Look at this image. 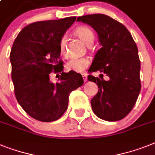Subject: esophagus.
<instances>
[{
    "instance_id": "1",
    "label": "esophagus",
    "mask_w": 155,
    "mask_h": 155,
    "mask_svg": "<svg viewBox=\"0 0 155 155\" xmlns=\"http://www.w3.org/2000/svg\"><path fill=\"white\" fill-rule=\"evenodd\" d=\"M82 78H83V80H84V81H87V75L86 74H82Z\"/></svg>"
}]
</instances>
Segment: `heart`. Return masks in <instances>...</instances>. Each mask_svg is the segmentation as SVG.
Masks as SVG:
<instances>
[{
	"label": "heart",
	"mask_w": 155,
	"mask_h": 155,
	"mask_svg": "<svg viewBox=\"0 0 155 155\" xmlns=\"http://www.w3.org/2000/svg\"><path fill=\"white\" fill-rule=\"evenodd\" d=\"M74 34L78 37L81 40H82L87 46H91L94 42L95 35L91 29L88 27H79L74 31ZM60 52L63 56L67 55L66 46V37H62L59 42ZM90 64V60L89 58H75L70 59L66 64V69L76 73L84 72Z\"/></svg>",
	"instance_id": "heart-1"
}]
</instances>
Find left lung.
I'll list each match as a JSON object with an SVG mask.
<instances>
[{
	"instance_id": "left-lung-1",
	"label": "left lung",
	"mask_w": 155,
	"mask_h": 155,
	"mask_svg": "<svg viewBox=\"0 0 155 155\" xmlns=\"http://www.w3.org/2000/svg\"><path fill=\"white\" fill-rule=\"evenodd\" d=\"M78 21L97 31L101 48L94 56L89 73L99 71V78L88 76L98 93L91 100L92 109L104 120H122L131 112L141 90L138 47L124 25L104 14L79 16ZM106 74L109 80H104Z\"/></svg>"
}]
</instances>
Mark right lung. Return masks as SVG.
I'll return each mask as SVG.
<instances>
[{"instance_id": "obj_1", "label": "right lung", "mask_w": 155, "mask_h": 155, "mask_svg": "<svg viewBox=\"0 0 155 155\" xmlns=\"http://www.w3.org/2000/svg\"><path fill=\"white\" fill-rule=\"evenodd\" d=\"M75 20L76 16H71L32 23L21 30L12 47V79L16 100L37 120L59 119L67 109L70 93L84 83L78 73L63 72L60 60V39ZM52 71L61 74L58 83L49 80Z\"/></svg>"}]
</instances>
